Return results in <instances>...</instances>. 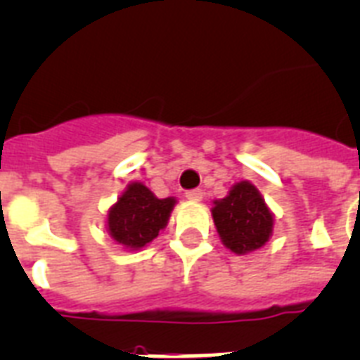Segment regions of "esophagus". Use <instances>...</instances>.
<instances>
[{"mask_svg":"<svg viewBox=\"0 0 360 360\" xmlns=\"http://www.w3.org/2000/svg\"><path fill=\"white\" fill-rule=\"evenodd\" d=\"M186 198H189V200H200L202 198V189H189V191H186Z\"/></svg>","mask_w":360,"mask_h":360,"instance_id":"1","label":"esophagus"}]
</instances>
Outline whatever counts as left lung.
Instances as JSON below:
<instances>
[{
  "mask_svg": "<svg viewBox=\"0 0 360 360\" xmlns=\"http://www.w3.org/2000/svg\"><path fill=\"white\" fill-rule=\"evenodd\" d=\"M212 213L222 243L236 254L257 250L272 233V213L248 182L231 187L226 198L215 202Z\"/></svg>",
  "mask_w": 360,
  "mask_h": 360,
  "instance_id": "left-lung-1",
  "label": "left lung"
}]
</instances>
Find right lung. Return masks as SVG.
<instances>
[{
	"instance_id": "obj_1",
	"label": "right lung",
	"mask_w": 360,
	"mask_h": 360,
	"mask_svg": "<svg viewBox=\"0 0 360 360\" xmlns=\"http://www.w3.org/2000/svg\"><path fill=\"white\" fill-rule=\"evenodd\" d=\"M174 198H156L143 184L134 182L108 213V230L115 243L141 248L165 228Z\"/></svg>"
}]
</instances>
